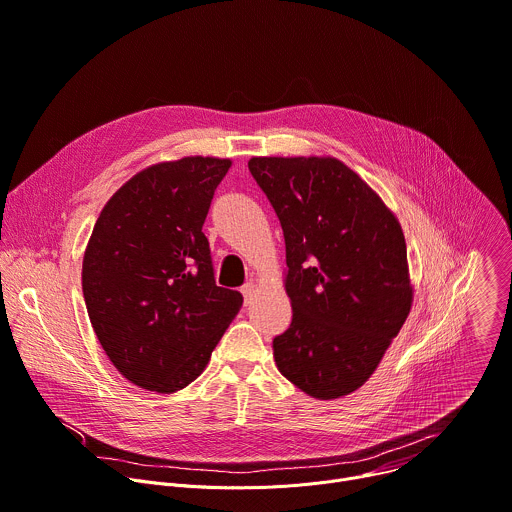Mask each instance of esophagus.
<instances>
[{
  "mask_svg": "<svg viewBox=\"0 0 512 512\" xmlns=\"http://www.w3.org/2000/svg\"><path fill=\"white\" fill-rule=\"evenodd\" d=\"M254 292H256V284H254V282H246V284L242 286V294H244V300H246V304H250V302H252V298H254Z\"/></svg>",
  "mask_w": 512,
  "mask_h": 512,
  "instance_id": "obj_1",
  "label": "esophagus"
}]
</instances>
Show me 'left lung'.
I'll return each mask as SVG.
<instances>
[{
  "label": "left lung",
  "mask_w": 512,
  "mask_h": 512,
  "mask_svg": "<svg viewBox=\"0 0 512 512\" xmlns=\"http://www.w3.org/2000/svg\"><path fill=\"white\" fill-rule=\"evenodd\" d=\"M286 244L288 331L272 341L278 371L315 399L357 391L414 304L397 216L337 157H252Z\"/></svg>",
  "instance_id": "1"
}]
</instances>
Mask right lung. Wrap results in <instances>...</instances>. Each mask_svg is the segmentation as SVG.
Here are the masks:
<instances>
[{"mask_svg": "<svg viewBox=\"0 0 512 512\" xmlns=\"http://www.w3.org/2000/svg\"><path fill=\"white\" fill-rule=\"evenodd\" d=\"M232 159L189 155L135 173L102 208L82 258L90 325L123 377L175 393L208 367L242 309L216 284L201 226Z\"/></svg>", "mask_w": 512, "mask_h": 512, "instance_id": "1", "label": "right lung"}]
</instances>
